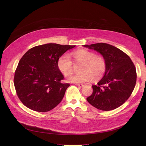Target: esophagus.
I'll use <instances>...</instances> for the list:
<instances>
[{
	"mask_svg": "<svg viewBox=\"0 0 146 146\" xmlns=\"http://www.w3.org/2000/svg\"><path fill=\"white\" fill-rule=\"evenodd\" d=\"M77 86L80 87H84L86 85L85 84H77Z\"/></svg>",
	"mask_w": 146,
	"mask_h": 146,
	"instance_id": "1",
	"label": "esophagus"
}]
</instances>
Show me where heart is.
<instances>
[{
  "label": "heart",
  "instance_id": "b5f03b06",
  "mask_svg": "<svg viewBox=\"0 0 146 146\" xmlns=\"http://www.w3.org/2000/svg\"><path fill=\"white\" fill-rule=\"evenodd\" d=\"M77 62H82L83 66L81 74L70 76L68 80L73 83H83L91 81L93 77L98 79L102 77L106 72V65L104 58L96 55L94 52L84 49H80L71 53ZM58 67L65 76H69L73 72V62L70 56L65 54L58 60Z\"/></svg>",
  "mask_w": 146,
  "mask_h": 146
}]
</instances>
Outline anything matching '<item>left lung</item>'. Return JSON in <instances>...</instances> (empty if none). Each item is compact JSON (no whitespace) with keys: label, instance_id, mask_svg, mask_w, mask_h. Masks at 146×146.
I'll return each instance as SVG.
<instances>
[{"label":"left lung","instance_id":"8db88e82","mask_svg":"<svg viewBox=\"0 0 146 146\" xmlns=\"http://www.w3.org/2000/svg\"><path fill=\"white\" fill-rule=\"evenodd\" d=\"M99 52L106 62L103 78L92 86L93 92L87 98L92 106L103 111L118 108L132 93L136 82V71L130 57L119 48L103 43L83 46Z\"/></svg>","mask_w":146,"mask_h":146}]
</instances>
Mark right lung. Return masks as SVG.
Here are the masks:
<instances>
[{
    "mask_svg": "<svg viewBox=\"0 0 146 146\" xmlns=\"http://www.w3.org/2000/svg\"><path fill=\"white\" fill-rule=\"evenodd\" d=\"M75 46L48 43L34 47L23 55L14 83L17 96L25 106L47 112L61 102L70 84L60 82L64 76L58 69V60Z\"/></svg>",
    "mask_w": 146,
    "mask_h": 146,
    "instance_id": "obj_1",
    "label": "right lung"
}]
</instances>
